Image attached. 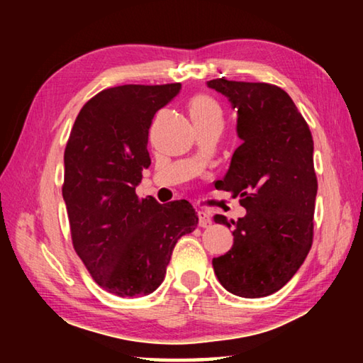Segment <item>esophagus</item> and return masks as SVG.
Wrapping results in <instances>:
<instances>
[{"mask_svg": "<svg viewBox=\"0 0 363 363\" xmlns=\"http://www.w3.org/2000/svg\"><path fill=\"white\" fill-rule=\"evenodd\" d=\"M199 219H200V227H210L211 225V214L208 211H199Z\"/></svg>", "mask_w": 363, "mask_h": 363, "instance_id": "obj_1", "label": "esophagus"}]
</instances>
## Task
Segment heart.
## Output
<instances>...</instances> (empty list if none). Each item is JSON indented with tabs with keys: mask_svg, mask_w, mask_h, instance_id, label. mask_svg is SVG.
I'll use <instances>...</instances> for the list:
<instances>
[{
	"mask_svg": "<svg viewBox=\"0 0 363 363\" xmlns=\"http://www.w3.org/2000/svg\"><path fill=\"white\" fill-rule=\"evenodd\" d=\"M189 113L192 121L210 118V116H220L223 110H220L219 102L214 97L208 94H196L189 102Z\"/></svg>",
	"mask_w": 363,
	"mask_h": 363,
	"instance_id": "obj_1",
	"label": "heart"
}]
</instances>
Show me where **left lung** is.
Masks as SVG:
<instances>
[{"mask_svg": "<svg viewBox=\"0 0 363 363\" xmlns=\"http://www.w3.org/2000/svg\"><path fill=\"white\" fill-rule=\"evenodd\" d=\"M208 86L237 110L243 140L218 189L240 196L247 210L232 220L233 245L213 259L214 274L237 296H269L296 274L314 240V140L304 116L279 86L224 77ZM214 220L230 227L220 214Z\"/></svg>", "mask_w": 363, "mask_h": 363, "instance_id": "left-lung-1", "label": "left lung"}]
</instances>
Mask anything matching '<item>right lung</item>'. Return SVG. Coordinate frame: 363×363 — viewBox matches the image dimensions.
<instances>
[{"label":"right lung","instance_id":"1","mask_svg":"<svg viewBox=\"0 0 363 363\" xmlns=\"http://www.w3.org/2000/svg\"><path fill=\"white\" fill-rule=\"evenodd\" d=\"M179 89L181 83L104 89L79 110L67 140L62 195L73 248L96 284L116 296L157 290L174 245L199 224L187 200L160 205L136 194L150 167L153 116Z\"/></svg>","mask_w":363,"mask_h":363}]
</instances>
